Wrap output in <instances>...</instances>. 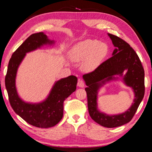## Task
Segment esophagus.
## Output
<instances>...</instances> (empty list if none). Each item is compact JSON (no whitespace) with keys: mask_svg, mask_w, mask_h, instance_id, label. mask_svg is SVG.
<instances>
[{"mask_svg":"<svg viewBox=\"0 0 152 152\" xmlns=\"http://www.w3.org/2000/svg\"><path fill=\"white\" fill-rule=\"evenodd\" d=\"M84 82L81 79H79L78 81V84H77V85H78V86L80 87V88H83V87L84 86Z\"/></svg>","mask_w":152,"mask_h":152,"instance_id":"34e87169","label":"esophagus"}]
</instances>
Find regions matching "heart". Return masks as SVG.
Instances as JSON below:
<instances>
[{"mask_svg":"<svg viewBox=\"0 0 152 152\" xmlns=\"http://www.w3.org/2000/svg\"><path fill=\"white\" fill-rule=\"evenodd\" d=\"M109 53V47L96 39H86L77 43L70 51L72 60L84 62L82 68L85 71H92L98 68Z\"/></svg>","mask_w":152,"mask_h":152,"instance_id":"b5f03b06","label":"heart"}]
</instances>
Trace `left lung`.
<instances>
[{"label": "left lung", "instance_id": "1", "mask_svg": "<svg viewBox=\"0 0 152 152\" xmlns=\"http://www.w3.org/2000/svg\"><path fill=\"white\" fill-rule=\"evenodd\" d=\"M115 49L111 58L104 61L91 72L83 75L87 86L85 88L89 115L95 122L108 128L125 125L132 119L145 93L144 70L140 58L129 43L116 35L108 33ZM127 71L124 76L123 73ZM122 77L124 83L132 88L135 99L127 112L119 115H109L97 109V91L107 81L116 79L115 75Z\"/></svg>", "mask_w": 152, "mask_h": 152}]
</instances>
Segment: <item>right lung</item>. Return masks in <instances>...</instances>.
<instances>
[{
	"label": "right lung",
	"instance_id": "add662e5",
	"mask_svg": "<svg viewBox=\"0 0 152 152\" xmlns=\"http://www.w3.org/2000/svg\"><path fill=\"white\" fill-rule=\"evenodd\" d=\"M53 43L43 32L30 35L12 53L5 77V86L12 109L29 124L40 128L53 127L62 119L64 102L76 91L78 78L75 76H69L57 81L47 99L39 103H29L20 99L15 86V79L18 68L27 53Z\"/></svg>",
	"mask_w": 152,
	"mask_h": 152
}]
</instances>
